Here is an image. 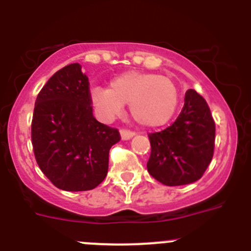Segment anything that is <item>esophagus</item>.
I'll return each mask as SVG.
<instances>
[{"mask_svg": "<svg viewBox=\"0 0 251 251\" xmlns=\"http://www.w3.org/2000/svg\"><path fill=\"white\" fill-rule=\"evenodd\" d=\"M121 133V138H123L124 141L126 140H130V138H132L133 136H135V132L131 130H126V128H123V130L120 131Z\"/></svg>", "mask_w": 251, "mask_h": 251, "instance_id": "34e87169", "label": "esophagus"}]
</instances>
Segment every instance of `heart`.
Returning <instances> with one entry per match:
<instances>
[{
	"label": "heart",
	"instance_id": "heart-1",
	"mask_svg": "<svg viewBox=\"0 0 251 251\" xmlns=\"http://www.w3.org/2000/svg\"><path fill=\"white\" fill-rule=\"evenodd\" d=\"M91 98L103 118L118 115L130 104L133 120L146 127L165 125L178 105V91L170 78L133 70L114 77L110 88L93 87Z\"/></svg>",
	"mask_w": 251,
	"mask_h": 251
}]
</instances>
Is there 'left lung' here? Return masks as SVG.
Here are the masks:
<instances>
[{
    "label": "left lung",
    "instance_id": "obj_1",
    "mask_svg": "<svg viewBox=\"0 0 251 251\" xmlns=\"http://www.w3.org/2000/svg\"><path fill=\"white\" fill-rule=\"evenodd\" d=\"M215 131L206 100L194 90H188L173 125L148 135L151 148L148 173L166 186L198 181L214 156Z\"/></svg>",
    "mask_w": 251,
    "mask_h": 251
}]
</instances>
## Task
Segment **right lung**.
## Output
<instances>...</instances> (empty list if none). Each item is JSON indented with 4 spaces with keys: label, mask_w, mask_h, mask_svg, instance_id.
I'll list each match as a JSON object with an SVG mask.
<instances>
[{
    "label": "right lung",
    "mask_w": 251,
    "mask_h": 251,
    "mask_svg": "<svg viewBox=\"0 0 251 251\" xmlns=\"http://www.w3.org/2000/svg\"><path fill=\"white\" fill-rule=\"evenodd\" d=\"M88 77L78 63L58 70L41 88L31 121L35 159L45 176L63 191L96 188L108 173L118 128L92 114Z\"/></svg>",
    "instance_id": "right-lung-1"
}]
</instances>
